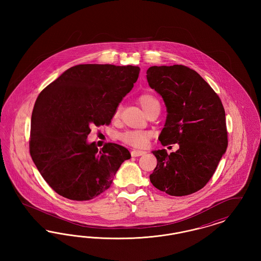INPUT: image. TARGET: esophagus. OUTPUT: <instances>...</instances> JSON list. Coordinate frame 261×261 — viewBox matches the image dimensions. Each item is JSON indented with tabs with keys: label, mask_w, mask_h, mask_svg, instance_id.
Wrapping results in <instances>:
<instances>
[{
	"label": "esophagus",
	"mask_w": 261,
	"mask_h": 261,
	"mask_svg": "<svg viewBox=\"0 0 261 261\" xmlns=\"http://www.w3.org/2000/svg\"><path fill=\"white\" fill-rule=\"evenodd\" d=\"M145 153H146V151H145V150H139V149H134V150H132V151H131V155H132V156H134V158L144 155Z\"/></svg>",
	"instance_id": "1"
}]
</instances>
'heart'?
I'll list each match as a JSON object with an SVG mask.
<instances>
[{
	"label": "heart",
	"instance_id": "obj_1",
	"mask_svg": "<svg viewBox=\"0 0 261 261\" xmlns=\"http://www.w3.org/2000/svg\"><path fill=\"white\" fill-rule=\"evenodd\" d=\"M138 100L142 109L146 113H148L155 106H160L159 100L150 94H143L142 96L139 97ZM119 112H120V109L117 108L114 113V117L118 116ZM149 137L150 134L147 131H127L123 133L120 138L127 145H130L135 148H143L148 144Z\"/></svg>",
	"mask_w": 261,
	"mask_h": 261
}]
</instances>
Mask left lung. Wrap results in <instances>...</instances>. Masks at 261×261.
I'll return each mask as SVG.
<instances>
[{
    "mask_svg": "<svg viewBox=\"0 0 261 261\" xmlns=\"http://www.w3.org/2000/svg\"><path fill=\"white\" fill-rule=\"evenodd\" d=\"M147 80L167 112L159 140L162 146L179 145L169 154L165 149L151 151L158 164L149 180L170 196L196 193L211 180L228 146L223 105L208 83L185 65L150 66Z\"/></svg>",
    "mask_w": 261,
    "mask_h": 261,
    "instance_id": "left-lung-1",
    "label": "left lung"
}]
</instances>
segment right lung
<instances>
[{"instance_id":"add662e5","label":"right lung","mask_w":261,"mask_h":261,"mask_svg":"<svg viewBox=\"0 0 261 261\" xmlns=\"http://www.w3.org/2000/svg\"><path fill=\"white\" fill-rule=\"evenodd\" d=\"M140 67L79 64L65 70L38 96L31 117L30 154L59 195L89 200L107 191L129 150L88 143L91 127L109 125L132 90Z\"/></svg>"}]
</instances>
